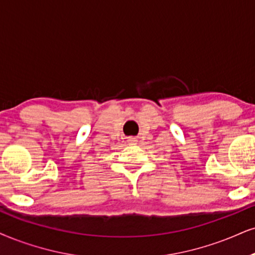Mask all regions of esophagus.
Listing matches in <instances>:
<instances>
[{
	"label": "esophagus",
	"mask_w": 255,
	"mask_h": 255,
	"mask_svg": "<svg viewBox=\"0 0 255 255\" xmlns=\"http://www.w3.org/2000/svg\"><path fill=\"white\" fill-rule=\"evenodd\" d=\"M128 143H131V144H134V143L137 142V139H136V138L130 137V138H128Z\"/></svg>",
	"instance_id": "esophagus-1"
}]
</instances>
